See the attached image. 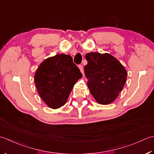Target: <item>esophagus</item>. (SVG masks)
Segmentation results:
<instances>
[{
	"label": "esophagus",
	"mask_w": 154,
	"mask_h": 154,
	"mask_svg": "<svg viewBox=\"0 0 154 154\" xmlns=\"http://www.w3.org/2000/svg\"><path fill=\"white\" fill-rule=\"evenodd\" d=\"M79 69H80V72L82 73L83 74V72H84V69H83V66H82V65H79Z\"/></svg>",
	"instance_id": "esophagus-1"
}]
</instances>
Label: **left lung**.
Instances as JSON below:
<instances>
[{
    "label": "left lung",
    "instance_id": "left-lung-1",
    "mask_svg": "<svg viewBox=\"0 0 154 154\" xmlns=\"http://www.w3.org/2000/svg\"><path fill=\"white\" fill-rule=\"evenodd\" d=\"M84 73L88 87L96 102L109 104L118 96L126 81L127 71L118 60L108 53L90 52Z\"/></svg>",
    "mask_w": 154,
    "mask_h": 154
}]
</instances>
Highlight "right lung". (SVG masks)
I'll use <instances>...</instances> for the list:
<instances>
[{
  "mask_svg": "<svg viewBox=\"0 0 154 154\" xmlns=\"http://www.w3.org/2000/svg\"><path fill=\"white\" fill-rule=\"evenodd\" d=\"M82 77L72 56L56 54L44 60L34 74V82L40 98L50 108L64 106L74 85Z\"/></svg>",
  "mask_w": 154,
  "mask_h": 154,
  "instance_id": "right-lung-1",
  "label": "right lung"
}]
</instances>
